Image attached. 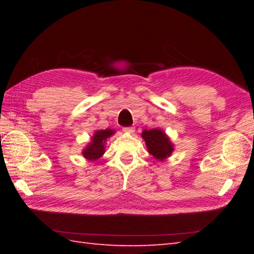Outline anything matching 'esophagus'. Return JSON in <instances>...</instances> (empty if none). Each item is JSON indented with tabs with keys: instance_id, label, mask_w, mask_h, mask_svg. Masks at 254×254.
<instances>
[{
	"instance_id": "34e87169",
	"label": "esophagus",
	"mask_w": 254,
	"mask_h": 254,
	"mask_svg": "<svg viewBox=\"0 0 254 254\" xmlns=\"http://www.w3.org/2000/svg\"><path fill=\"white\" fill-rule=\"evenodd\" d=\"M134 131H135V127H123V132L128 133V134L133 133Z\"/></svg>"
}]
</instances>
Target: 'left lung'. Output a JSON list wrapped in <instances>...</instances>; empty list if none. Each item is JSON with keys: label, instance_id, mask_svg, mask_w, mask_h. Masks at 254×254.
Masks as SVG:
<instances>
[{"label": "left lung", "instance_id": "obj_1", "mask_svg": "<svg viewBox=\"0 0 254 254\" xmlns=\"http://www.w3.org/2000/svg\"><path fill=\"white\" fill-rule=\"evenodd\" d=\"M142 137L146 143L148 153L153 155L156 159L163 161L174 152V144L160 128L144 130L142 132Z\"/></svg>", "mask_w": 254, "mask_h": 254}]
</instances>
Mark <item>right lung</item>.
Masks as SVG:
<instances>
[{
  "label": "right lung",
  "mask_w": 254,
  "mask_h": 254,
  "mask_svg": "<svg viewBox=\"0 0 254 254\" xmlns=\"http://www.w3.org/2000/svg\"><path fill=\"white\" fill-rule=\"evenodd\" d=\"M113 134H115V130H110V128L96 131L91 137L90 143L83 149L82 154L84 157L90 161L99 159L105 153V143L107 138H109Z\"/></svg>",
  "instance_id": "add662e5"
}]
</instances>
